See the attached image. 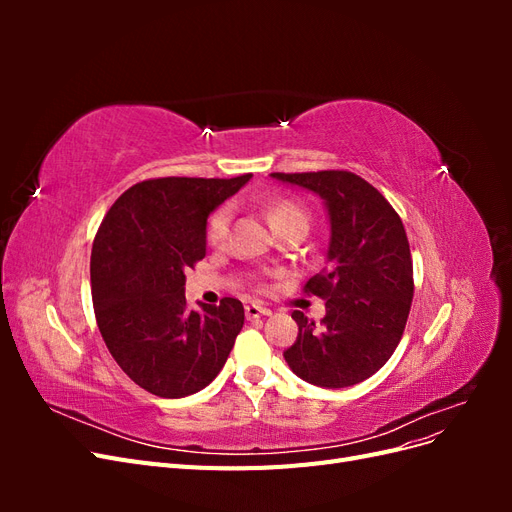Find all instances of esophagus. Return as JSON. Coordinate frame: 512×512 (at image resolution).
<instances>
[{
  "label": "esophagus",
  "instance_id": "34e87169",
  "mask_svg": "<svg viewBox=\"0 0 512 512\" xmlns=\"http://www.w3.org/2000/svg\"><path fill=\"white\" fill-rule=\"evenodd\" d=\"M245 316H247V320L265 318V316H271V309L269 307H262V305H256V303H250V305H245Z\"/></svg>",
  "mask_w": 512,
  "mask_h": 512
}]
</instances>
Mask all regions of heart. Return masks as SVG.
<instances>
[{
    "label": "heart",
    "instance_id": "heart-1",
    "mask_svg": "<svg viewBox=\"0 0 512 512\" xmlns=\"http://www.w3.org/2000/svg\"><path fill=\"white\" fill-rule=\"evenodd\" d=\"M294 220H305L307 222L303 209L297 203H292V200H282V203H277L269 211V222H271L273 228H277L280 224H286V222H294ZM228 224H230V209L228 207H220L209 218L207 239L211 243L224 241L226 235H228Z\"/></svg>",
    "mask_w": 512,
    "mask_h": 512
}]
</instances>
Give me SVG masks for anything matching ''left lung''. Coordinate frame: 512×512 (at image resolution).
I'll use <instances>...</instances> for the list:
<instances>
[{"mask_svg":"<svg viewBox=\"0 0 512 512\" xmlns=\"http://www.w3.org/2000/svg\"><path fill=\"white\" fill-rule=\"evenodd\" d=\"M271 177L318 194L331 224L327 267L305 284L327 301V314L320 324L292 314L299 335L284 359L309 384H359L391 359L406 329L414 280L404 224L374 185L348 170Z\"/></svg>","mask_w":512,"mask_h":512,"instance_id":"obj_1","label":"left lung"}]
</instances>
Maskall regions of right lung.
Returning <instances> with one entry per match:
<instances>
[{
	"mask_svg": "<svg viewBox=\"0 0 512 512\" xmlns=\"http://www.w3.org/2000/svg\"><path fill=\"white\" fill-rule=\"evenodd\" d=\"M252 175L132 185L91 250V299L108 352L151 395L179 399L220 374L245 312L239 299L185 303V271L207 254V218Z\"/></svg>",
	"mask_w": 512,
	"mask_h": 512,
	"instance_id": "right-lung-1",
	"label": "right lung"
}]
</instances>
